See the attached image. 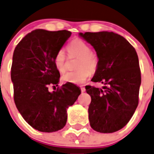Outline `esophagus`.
Here are the masks:
<instances>
[{"label":"esophagus","instance_id":"1","mask_svg":"<svg viewBox=\"0 0 154 154\" xmlns=\"http://www.w3.org/2000/svg\"><path fill=\"white\" fill-rule=\"evenodd\" d=\"M80 89H81L82 92H84L85 91H86V89H85L84 87H83V86H81V87H80Z\"/></svg>","mask_w":154,"mask_h":154}]
</instances>
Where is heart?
Masks as SVG:
<instances>
[{
	"label": "heart",
	"instance_id": "obj_1",
	"mask_svg": "<svg viewBox=\"0 0 154 154\" xmlns=\"http://www.w3.org/2000/svg\"><path fill=\"white\" fill-rule=\"evenodd\" d=\"M70 54L80 56L76 71L68 72L62 76V80L73 84H83L91 74L98 68V59L96 55L91 51L89 44L80 39H74L68 47ZM54 65L60 73L66 71V56L63 50L56 53L54 57Z\"/></svg>",
	"mask_w": 154,
	"mask_h": 154
}]
</instances>
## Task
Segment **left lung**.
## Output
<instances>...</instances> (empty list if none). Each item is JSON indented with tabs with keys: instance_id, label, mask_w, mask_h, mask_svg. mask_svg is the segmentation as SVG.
<instances>
[{
	"instance_id": "1",
	"label": "left lung",
	"mask_w": 154,
	"mask_h": 154,
	"mask_svg": "<svg viewBox=\"0 0 154 154\" xmlns=\"http://www.w3.org/2000/svg\"><path fill=\"white\" fill-rule=\"evenodd\" d=\"M95 49L98 65L92 82L102 89L86 86L91 96L89 120L94 130L112 133L124 127L138 104L141 82L139 62L135 48L121 35L108 31L80 33Z\"/></svg>"
}]
</instances>
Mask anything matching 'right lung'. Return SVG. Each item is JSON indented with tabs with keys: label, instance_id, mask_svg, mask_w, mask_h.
<instances>
[{
	"label": "right lung",
	"instance_id": "obj_1",
	"mask_svg": "<svg viewBox=\"0 0 154 154\" xmlns=\"http://www.w3.org/2000/svg\"><path fill=\"white\" fill-rule=\"evenodd\" d=\"M71 35L66 30H34L22 38L13 53L11 80L15 104L24 120L40 132L62 129L68 118L67 109L81 93L70 83L52 92L48 89L50 85L58 86L60 74L54 57Z\"/></svg>",
	"mask_w": 154,
	"mask_h": 154
}]
</instances>
